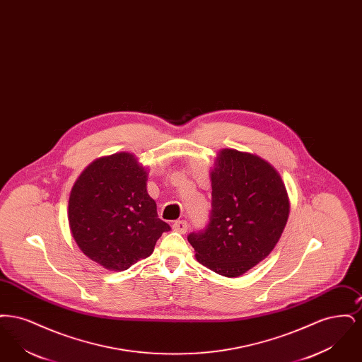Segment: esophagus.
Wrapping results in <instances>:
<instances>
[{
    "label": "esophagus",
    "instance_id": "34e87169",
    "mask_svg": "<svg viewBox=\"0 0 362 362\" xmlns=\"http://www.w3.org/2000/svg\"><path fill=\"white\" fill-rule=\"evenodd\" d=\"M187 229H189V223L186 220H179V221H175L173 224V230L179 233H186Z\"/></svg>",
    "mask_w": 362,
    "mask_h": 362
}]
</instances>
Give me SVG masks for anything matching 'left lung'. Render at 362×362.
Returning <instances> with one entry per match:
<instances>
[{
	"label": "left lung",
	"mask_w": 362,
	"mask_h": 362,
	"mask_svg": "<svg viewBox=\"0 0 362 362\" xmlns=\"http://www.w3.org/2000/svg\"><path fill=\"white\" fill-rule=\"evenodd\" d=\"M210 179V223L187 239L195 258L207 269L240 276L279 240L291 210L288 191L269 161L236 149L218 152Z\"/></svg>",
	"instance_id": "left-lung-1"
}]
</instances>
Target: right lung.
Masks as SVG:
<instances>
[{"mask_svg":"<svg viewBox=\"0 0 362 362\" xmlns=\"http://www.w3.org/2000/svg\"><path fill=\"white\" fill-rule=\"evenodd\" d=\"M148 173L133 153L92 161L70 191V232L88 258L111 272L148 258L170 225L157 216L146 189Z\"/></svg>","mask_w":362,"mask_h":362,"instance_id":"right-lung-1","label":"right lung"}]
</instances>
